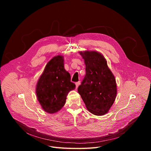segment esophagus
Masks as SVG:
<instances>
[{
	"label": "esophagus",
	"mask_w": 151,
	"mask_h": 151,
	"mask_svg": "<svg viewBox=\"0 0 151 151\" xmlns=\"http://www.w3.org/2000/svg\"><path fill=\"white\" fill-rule=\"evenodd\" d=\"M80 84H81V83L80 82V81H78V82H76V83H75V84H76V89H77V88H78V86L80 85Z\"/></svg>",
	"instance_id": "esophagus-1"
}]
</instances>
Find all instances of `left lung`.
Listing matches in <instances>:
<instances>
[{
    "instance_id": "8db88e82",
    "label": "left lung",
    "mask_w": 151,
    "mask_h": 151,
    "mask_svg": "<svg viewBox=\"0 0 151 151\" xmlns=\"http://www.w3.org/2000/svg\"><path fill=\"white\" fill-rule=\"evenodd\" d=\"M80 53L84 60L86 75L78 92L89 111L97 116L104 115L116 97L115 78L100 53L89 51Z\"/></svg>"
}]
</instances>
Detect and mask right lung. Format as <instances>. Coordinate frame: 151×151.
<instances>
[{
  "label": "right lung",
  "instance_id": "right-lung-1",
  "mask_svg": "<svg viewBox=\"0 0 151 151\" xmlns=\"http://www.w3.org/2000/svg\"><path fill=\"white\" fill-rule=\"evenodd\" d=\"M62 55L54 57L47 63L38 81L36 93L45 111L52 114L64 106L68 93L75 89L70 73L64 68Z\"/></svg>",
  "mask_w": 151,
  "mask_h": 151
}]
</instances>
